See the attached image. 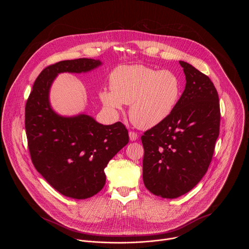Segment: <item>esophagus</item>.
I'll return each mask as SVG.
<instances>
[{
  "mask_svg": "<svg viewBox=\"0 0 249 249\" xmlns=\"http://www.w3.org/2000/svg\"><path fill=\"white\" fill-rule=\"evenodd\" d=\"M129 139H130V141H136L138 139V134L134 131H130L129 132Z\"/></svg>",
  "mask_w": 249,
  "mask_h": 249,
  "instance_id": "1",
  "label": "esophagus"
}]
</instances>
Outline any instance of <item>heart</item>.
Returning a JSON list of instances; mask_svg holds the SVG:
<instances>
[{
	"label": "heart",
	"mask_w": 249,
	"mask_h": 249,
	"mask_svg": "<svg viewBox=\"0 0 249 249\" xmlns=\"http://www.w3.org/2000/svg\"><path fill=\"white\" fill-rule=\"evenodd\" d=\"M110 87L100 94L103 104L112 111L130 104L129 117L141 128L153 127L168 119L182 92L181 81L174 71L142 65L116 68L110 75Z\"/></svg>",
	"instance_id": "b5f03b06"
}]
</instances>
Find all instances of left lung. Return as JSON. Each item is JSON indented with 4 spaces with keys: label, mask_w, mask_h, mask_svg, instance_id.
<instances>
[{
    "label": "left lung",
    "mask_w": 249,
    "mask_h": 249,
    "mask_svg": "<svg viewBox=\"0 0 249 249\" xmlns=\"http://www.w3.org/2000/svg\"><path fill=\"white\" fill-rule=\"evenodd\" d=\"M186 86L175 111L141 137L142 179L157 196L176 198L206 174L219 134L220 109L213 82L191 64L179 61Z\"/></svg>",
    "instance_id": "1"
}]
</instances>
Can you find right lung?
<instances>
[{
	"label": "right lung",
	"instance_id": "right-lung-1",
	"mask_svg": "<svg viewBox=\"0 0 249 249\" xmlns=\"http://www.w3.org/2000/svg\"><path fill=\"white\" fill-rule=\"evenodd\" d=\"M102 62L91 58L63 60L46 67L37 76L26 104L25 127L36 171L65 196L84 199L106 184L105 168L129 141L124 124L97 123L80 114L66 118L50 106V87L59 72L93 70Z\"/></svg>",
	"mask_w": 249,
	"mask_h": 249
}]
</instances>
